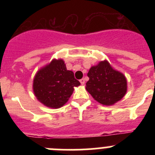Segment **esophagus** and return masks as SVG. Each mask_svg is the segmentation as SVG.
Returning <instances> with one entry per match:
<instances>
[{"label":"esophagus","instance_id":"esophagus-1","mask_svg":"<svg viewBox=\"0 0 155 155\" xmlns=\"http://www.w3.org/2000/svg\"><path fill=\"white\" fill-rule=\"evenodd\" d=\"M79 82H80V83L82 84V85H84V84L85 83V79H80V81H79Z\"/></svg>","mask_w":155,"mask_h":155}]
</instances>
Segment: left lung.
<instances>
[{"label":"left lung","mask_w":155,"mask_h":155,"mask_svg":"<svg viewBox=\"0 0 155 155\" xmlns=\"http://www.w3.org/2000/svg\"><path fill=\"white\" fill-rule=\"evenodd\" d=\"M87 75L89 80L85 88L99 104L114 105L126 94L127 82L125 76L115 70L108 61H101L92 66Z\"/></svg>","instance_id":"1"}]
</instances>
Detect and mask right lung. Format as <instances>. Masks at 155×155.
Here are the masks:
<instances>
[{
  "mask_svg": "<svg viewBox=\"0 0 155 155\" xmlns=\"http://www.w3.org/2000/svg\"><path fill=\"white\" fill-rule=\"evenodd\" d=\"M80 82L71 70H67L63 59H52L37 72L33 80V91L44 106L58 109L68 101L75 87Z\"/></svg>",
  "mask_w": 155,
  "mask_h": 155,
  "instance_id": "1",
  "label": "right lung"
}]
</instances>
